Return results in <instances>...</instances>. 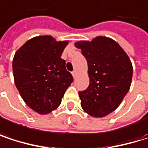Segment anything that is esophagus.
Returning a JSON list of instances; mask_svg holds the SVG:
<instances>
[{
	"label": "esophagus",
	"instance_id": "esophagus-1",
	"mask_svg": "<svg viewBox=\"0 0 148 148\" xmlns=\"http://www.w3.org/2000/svg\"><path fill=\"white\" fill-rule=\"evenodd\" d=\"M72 75H73L74 79H75V78H76V76H77V72H76V71H74V72H72Z\"/></svg>",
	"mask_w": 148,
	"mask_h": 148
}]
</instances>
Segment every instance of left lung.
I'll return each instance as SVG.
<instances>
[{"mask_svg": "<svg viewBox=\"0 0 148 148\" xmlns=\"http://www.w3.org/2000/svg\"><path fill=\"white\" fill-rule=\"evenodd\" d=\"M88 65L89 86L79 92L83 110L93 117H103L114 111L129 92L133 76L131 61L112 38L99 36L92 41H79Z\"/></svg>", "mask_w": 148, "mask_h": 148, "instance_id": "8db88e82", "label": "left lung"}]
</instances>
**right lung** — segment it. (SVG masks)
Returning <instances> with one entry per match:
<instances>
[{
    "instance_id": "add662e5",
    "label": "right lung",
    "mask_w": 148,
    "mask_h": 148,
    "mask_svg": "<svg viewBox=\"0 0 148 148\" xmlns=\"http://www.w3.org/2000/svg\"><path fill=\"white\" fill-rule=\"evenodd\" d=\"M69 41L49 35L26 41L13 60L14 83L21 98L32 110L46 115L56 110L74 79L66 69L62 54Z\"/></svg>"
}]
</instances>
